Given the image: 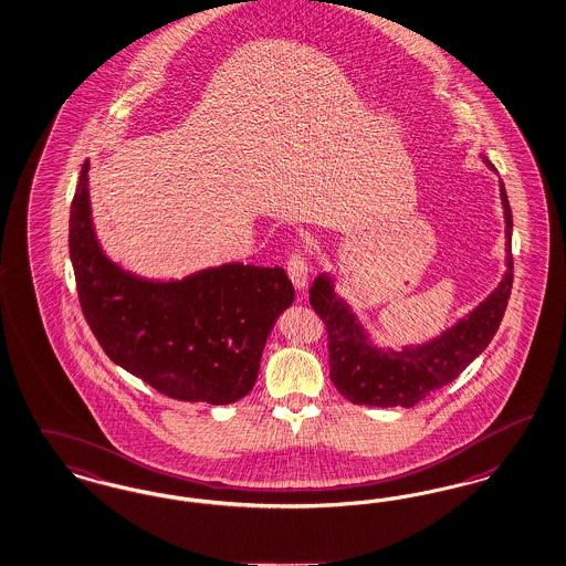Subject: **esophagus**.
I'll return each instance as SVG.
<instances>
[{
    "mask_svg": "<svg viewBox=\"0 0 566 566\" xmlns=\"http://www.w3.org/2000/svg\"><path fill=\"white\" fill-rule=\"evenodd\" d=\"M289 275L293 280L296 291H305L307 289V280H310V259L303 249H294L289 256Z\"/></svg>",
    "mask_w": 566,
    "mask_h": 566,
    "instance_id": "1",
    "label": "esophagus"
}]
</instances>
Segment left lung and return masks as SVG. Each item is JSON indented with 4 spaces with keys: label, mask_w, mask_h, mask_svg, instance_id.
I'll return each instance as SVG.
<instances>
[{
    "label": "left lung",
    "mask_w": 566,
    "mask_h": 566,
    "mask_svg": "<svg viewBox=\"0 0 566 566\" xmlns=\"http://www.w3.org/2000/svg\"><path fill=\"white\" fill-rule=\"evenodd\" d=\"M500 192L506 217L507 270L504 280L474 312L427 345L406 347L403 352L376 349L349 305L334 294L331 275L322 273L315 277L310 289V303L328 332L331 380L352 403L413 408L432 390L458 378L474 357L488 349L506 313L514 277L510 249L512 211L502 181Z\"/></svg>",
    "instance_id": "1"
}]
</instances>
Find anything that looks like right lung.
Instances as JSON below:
<instances>
[{
	"label": "right lung",
	"instance_id": "obj_1",
	"mask_svg": "<svg viewBox=\"0 0 566 566\" xmlns=\"http://www.w3.org/2000/svg\"><path fill=\"white\" fill-rule=\"evenodd\" d=\"M90 160L71 205L69 253L78 303L104 353L179 401L234 403L254 387L265 340L294 301L282 268L228 263L176 282L123 272L92 223Z\"/></svg>",
	"mask_w": 566,
	"mask_h": 566
}]
</instances>
